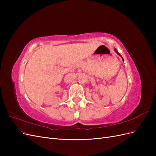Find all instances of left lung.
Here are the masks:
<instances>
[{
	"label": "left lung",
	"mask_w": 156,
	"mask_h": 156,
	"mask_svg": "<svg viewBox=\"0 0 156 156\" xmlns=\"http://www.w3.org/2000/svg\"><path fill=\"white\" fill-rule=\"evenodd\" d=\"M114 50H115V51L116 52V53H117L118 55H119V56H121V57H122V56L120 55V53H119V52H118V51H117V49H115H115H114ZM122 60H123V61H124V59H123V58H122Z\"/></svg>",
	"instance_id": "8db88e82"
}]
</instances>
